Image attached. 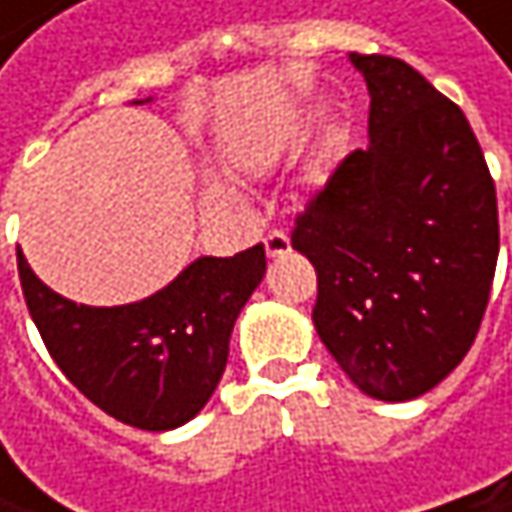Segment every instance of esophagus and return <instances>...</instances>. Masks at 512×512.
I'll return each mask as SVG.
<instances>
[{
    "instance_id": "1",
    "label": "esophagus",
    "mask_w": 512,
    "mask_h": 512,
    "mask_svg": "<svg viewBox=\"0 0 512 512\" xmlns=\"http://www.w3.org/2000/svg\"><path fill=\"white\" fill-rule=\"evenodd\" d=\"M263 246H266V255L269 257H281L290 252V237L284 231H269L266 240H263Z\"/></svg>"
}]
</instances>
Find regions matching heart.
Returning a JSON list of instances; mask_svg holds the SVG:
<instances>
[{"mask_svg":"<svg viewBox=\"0 0 512 512\" xmlns=\"http://www.w3.org/2000/svg\"><path fill=\"white\" fill-rule=\"evenodd\" d=\"M269 156H272L269 154V148H263V151H257V154L252 156V162H255L257 168H260V165H266V162H269Z\"/></svg>","mask_w":512,"mask_h":512,"instance_id":"obj_1","label":"heart"}]
</instances>
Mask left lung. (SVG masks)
<instances>
[{"label": "left lung", "instance_id": "left-lung-1", "mask_svg": "<svg viewBox=\"0 0 512 512\" xmlns=\"http://www.w3.org/2000/svg\"><path fill=\"white\" fill-rule=\"evenodd\" d=\"M370 148L344 156L293 222L317 269L314 326L358 388L412 400L471 350L498 263L495 180L462 109L412 64L350 55Z\"/></svg>", "mask_w": 512, "mask_h": 512}]
</instances>
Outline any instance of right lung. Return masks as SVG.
Returning <instances> with one entry per match:
<instances>
[{
    "label": "right lung",
    "instance_id": "right-lung-1",
    "mask_svg": "<svg viewBox=\"0 0 512 512\" xmlns=\"http://www.w3.org/2000/svg\"><path fill=\"white\" fill-rule=\"evenodd\" d=\"M29 314L61 373L106 415L139 430H174L216 391L234 323L263 272V243L198 257L159 293L118 308L76 305L50 290L17 246Z\"/></svg>",
    "mask_w": 512,
    "mask_h": 512
}]
</instances>
